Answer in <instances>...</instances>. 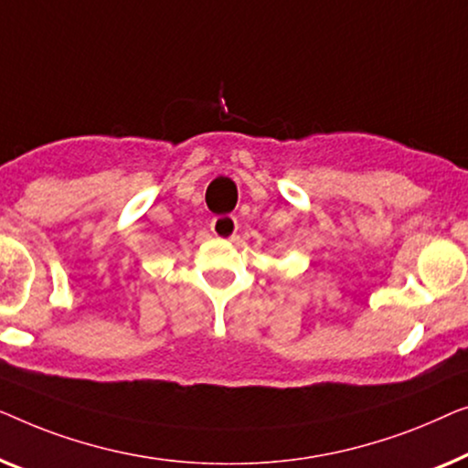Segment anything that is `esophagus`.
<instances>
[{
    "mask_svg": "<svg viewBox=\"0 0 468 468\" xmlns=\"http://www.w3.org/2000/svg\"><path fill=\"white\" fill-rule=\"evenodd\" d=\"M209 229L218 239H233L237 233V220L233 216H216Z\"/></svg>",
    "mask_w": 468,
    "mask_h": 468,
    "instance_id": "esophagus-1",
    "label": "esophagus"
}]
</instances>
